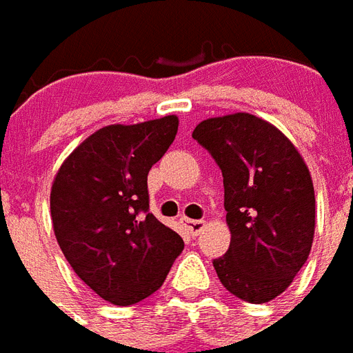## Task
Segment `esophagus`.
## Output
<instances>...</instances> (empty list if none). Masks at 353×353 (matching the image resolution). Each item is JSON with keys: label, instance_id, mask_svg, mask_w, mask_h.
<instances>
[{"label": "esophagus", "instance_id": "esophagus-1", "mask_svg": "<svg viewBox=\"0 0 353 353\" xmlns=\"http://www.w3.org/2000/svg\"><path fill=\"white\" fill-rule=\"evenodd\" d=\"M181 221H183V224L189 228V232L192 234V236L202 234L203 228H205V221H194V219H187V216H183Z\"/></svg>", "mask_w": 353, "mask_h": 353}]
</instances>
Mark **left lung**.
Here are the masks:
<instances>
[{
  "instance_id": "8db88e82",
  "label": "left lung",
  "mask_w": 353,
  "mask_h": 353,
  "mask_svg": "<svg viewBox=\"0 0 353 353\" xmlns=\"http://www.w3.org/2000/svg\"><path fill=\"white\" fill-rule=\"evenodd\" d=\"M224 181L230 247L213 260L230 294L268 303L288 288L314 237V187L296 145L262 117L237 112L196 125Z\"/></svg>"
}]
</instances>
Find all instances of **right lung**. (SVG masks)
Wrapping results in <instances>:
<instances>
[{"label": "right lung", "mask_w": 353, "mask_h": 353, "mask_svg": "<svg viewBox=\"0 0 353 353\" xmlns=\"http://www.w3.org/2000/svg\"><path fill=\"white\" fill-rule=\"evenodd\" d=\"M179 119L108 125L72 151L52 183L54 234L67 262L97 296L119 307L161 288L185 243L150 213L148 174Z\"/></svg>", "instance_id": "add662e5"}]
</instances>
